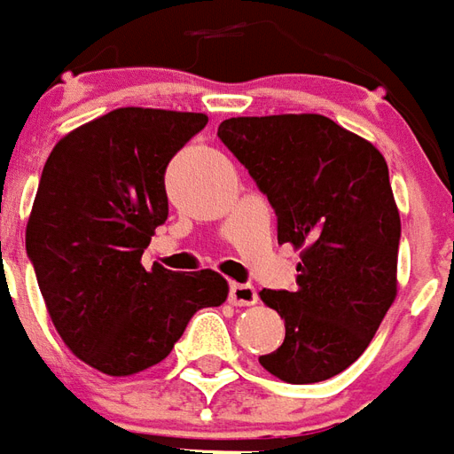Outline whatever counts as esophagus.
<instances>
[{"instance_id": "obj_1", "label": "esophagus", "mask_w": 454, "mask_h": 454, "mask_svg": "<svg viewBox=\"0 0 454 454\" xmlns=\"http://www.w3.org/2000/svg\"><path fill=\"white\" fill-rule=\"evenodd\" d=\"M230 301L234 305H254L259 301V295L252 284H232L230 286Z\"/></svg>"}]
</instances>
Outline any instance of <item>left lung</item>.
<instances>
[{"instance_id":"obj_1","label":"left lung","mask_w":454,"mask_h":454,"mask_svg":"<svg viewBox=\"0 0 454 454\" xmlns=\"http://www.w3.org/2000/svg\"><path fill=\"white\" fill-rule=\"evenodd\" d=\"M217 137L271 202L278 244L303 249L295 291L259 294L286 320L284 345L259 362L288 384L345 372L396 298L401 217L387 160L323 114L232 117Z\"/></svg>"}]
</instances>
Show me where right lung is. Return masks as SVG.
<instances>
[{
    "label": "right lung",
    "mask_w": 454,
    "mask_h": 454,
    "mask_svg": "<svg viewBox=\"0 0 454 454\" xmlns=\"http://www.w3.org/2000/svg\"><path fill=\"white\" fill-rule=\"evenodd\" d=\"M207 124L205 114L121 107L51 151L27 224V254L48 315L73 355L102 374L159 364L227 281L202 269L141 266L168 220L166 168Z\"/></svg>",
    "instance_id": "add662e5"
}]
</instances>
